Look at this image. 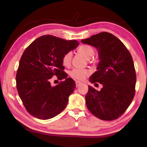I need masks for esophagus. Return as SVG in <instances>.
<instances>
[{
    "mask_svg": "<svg viewBox=\"0 0 147 147\" xmlns=\"http://www.w3.org/2000/svg\"><path fill=\"white\" fill-rule=\"evenodd\" d=\"M81 84H82V82H78V81L76 82V88H78V87L80 86Z\"/></svg>",
    "mask_w": 147,
    "mask_h": 147,
    "instance_id": "1",
    "label": "esophagus"
}]
</instances>
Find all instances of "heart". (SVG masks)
Here are the masks:
<instances>
[{
  "instance_id": "heart-1",
  "label": "heart",
  "mask_w": 147,
  "mask_h": 147,
  "mask_svg": "<svg viewBox=\"0 0 147 147\" xmlns=\"http://www.w3.org/2000/svg\"><path fill=\"white\" fill-rule=\"evenodd\" d=\"M78 51L80 53L82 54L88 59H90L94 54V51L93 47L89 45H81L79 47ZM72 57H73L72 52L69 51L66 53L62 57V64L65 67L70 66L72 61ZM89 74H90V72L86 69L75 68L69 72V75L71 76V78L76 80H83L87 76L89 75Z\"/></svg>"
}]
</instances>
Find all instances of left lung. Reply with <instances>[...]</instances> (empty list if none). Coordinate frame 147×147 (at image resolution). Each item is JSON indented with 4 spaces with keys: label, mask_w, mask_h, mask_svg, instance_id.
<instances>
[{
    "label": "left lung",
    "mask_w": 147,
    "mask_h": 147,
    "mask_svg": "<svg viewBox=\"0 0 147 147\" xmlns=\"http://www.w3.org/2000/svg\"><path fill=\"white\" fill-rule=\"evenodd\" d=\"M81 42L98 50L100 61L89 81L103 86L96 91L89 86L87 108L102 120H115L125 112L135 95L136 74L132 57L123 42L108 32H100Z\"/></svg>",
    "instance_id": "obj_1"
}]
</instances>
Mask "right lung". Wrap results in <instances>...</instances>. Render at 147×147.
Listing matches in <instances>:
<instances>
[{"mask_svg": "<svg viewBox=\"0 0 147 147\" xmlns=\"http://www.w3.org/2000/svg\"><path fill=\"white\" fill-rule=\"evenodd\" d=\"M76 40H65L51 35L36 39L24 51L16 74L19 95L27 111L35 117L47 120L58 115L66 108L75 82L67 78L61 59L78 45ZM54 76L64 79L52 86Z\"/></svg>", "mask_w": 147, "mask_h": 147, "instance_id": "right-lung-1", "label": "right lung"}]
</instances>
